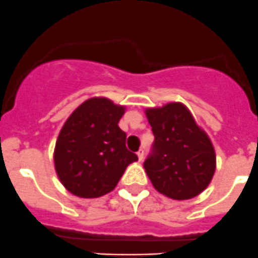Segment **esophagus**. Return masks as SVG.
I'll return each mask as SVG.
<instances>
[{
    "instance_id": "1",
    "label": "esophagus",
    "mask_w": 258,
    "mask_h": 258,
    "mask_svg": "<svg viewBox=\"0 0 258 258\" xmlns=\"http://www.w3.org/2000/svg\"><path fill=\"white\" fill-rule=\"evenodd\" d=\"M144 154H145L144 149H140L139 151H137V156H139L140 161H142V159H144Z\"/></svg>"
}]
</instances>
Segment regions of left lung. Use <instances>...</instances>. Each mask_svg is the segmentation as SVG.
I'll list each match as a JSON object with an SVG mask.
<instances>
[{"label":"left lung","mask_w":258,"mask_h":258,"mask_svg":"<svg viewBox=\"0 0 258 258\" xmlns=\"http://www.w3.org/2000/svg\"><path fill=\"white\" fill-rule=\"evenodd\" d=\"M155 136L144 167L159 192L175 201L199 196L216 171V152L208 135L179 102L147 108Z\"/></svg>","instance_id":"1"}]
</instances>
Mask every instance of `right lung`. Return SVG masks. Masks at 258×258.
<instances>
[{"instance_id":"1","label":"right lung","mask_w":258,"mask_h":258,"mask_svg":"<svg viewBox=\"0 0 258 258\" xmlns=\"http://www.w3.org/2000/svg\"><path fill=\"white\" fill-rule=\"evenodd\" d=\"M124 107L108 98L87 99L67 119L54 150L55 170L68 191L98 198L112 191L124 170L139 160L118 127Z\"/></svg>"}]
</instances>
